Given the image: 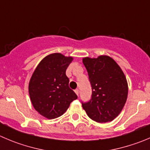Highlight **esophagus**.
Here are the masks:
<instances>
[{
    "label": "esophagus",
    "instance_id": "1",
    "mask_svg": "<svg viewBox=\"0 0 150 150\" xmlns=\"http://www.w3.org/2000/svg\"><path fill=\"white\" fill-rule=\"evenodd\" d=\"M75 91V93H76V95L79 96V89H76V90H75V91Z\"/></svg>",
    "mask_w": 150,
    "mask_h": 150
}]
</instances>
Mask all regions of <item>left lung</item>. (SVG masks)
Listing matches in <instances>:
<instances>
[{"mask_svg": "<svg viewBox=\"0 0 150 150\" xmlns=\"http://www.w3.org/2000/svg\"><path fill=\"white\" fill-rule=\"evenodd\" d=\"M92 87L91 99L82 102L88 117L99 123L112 122L123 109L128 94L125 75L109 56L82 59Z\"/></svg>", "mask_w": 150, "mask_h": 150, "instance_id": "1", "label": "left lung"}]
</instances>
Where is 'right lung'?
<instances>
[{"label": "right lung", "instance_id": "right-lung-1", "mask_svg": "<svg viewBox=\"0 0 150 150\" xmlns=\"http://www.w3.org/2000/svg\"><path fill=\"white\" fill-rule=\"evenodd\" d=\"M72 57L59 53L48 55L40 61L28 84L30 99L35 109L48 119L58 118L77 96L68 86L65 71Z\"/></svg>", "mask_w": 150, "mask_h": 150}]
</instances>
